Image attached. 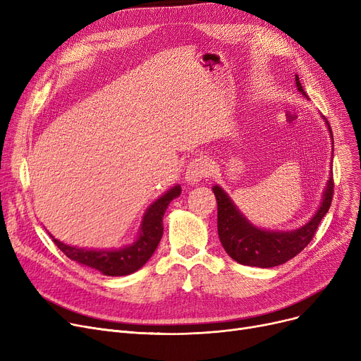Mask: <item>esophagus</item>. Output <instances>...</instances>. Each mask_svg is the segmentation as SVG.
Wrapping results in <instances>:
<instances>
[{
  "label": "esophagus",
  "instance_id": "34e87169",
  "mask_svg": "<svg viewBox=\"0 0 361 361\" xmlns=\"http://www.w3.org/2000/svg\"><path fill=\"white\" fill-rule=\"evenodd\" d=\"M211 174V165L203 158H195L190 164L187 165L185 169V183L188 185H196L203 178L209 177Z\"/></svg>",
  "mask_w": 361,
  "mask_h": 361
}]
</instances>
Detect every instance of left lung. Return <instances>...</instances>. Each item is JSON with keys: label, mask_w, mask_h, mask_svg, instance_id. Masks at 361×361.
Here are the masks:
<instances>
[{"label": "left lung", "mask_w": 361, "mask_h": 361, "mask_svg": "<svg viewBox=\"0 0 361 361\" xmlns=\"http://www.w3.org/2000/svg\"><path fill=\"white\" fill-rule=\"evenodd\" d=\"M295 85L298 92L302 93V97L309 98L307 93L302 90L297 74ZM325 123L329 128L334 146L331 126L326 120ZM212 192L215 193L218 202V235L225 252L235 262L245 264V267L274 268L297 256L312 241L322 218L326 215L331 207L334 196V180L331 171L325 192L322 195L319 209L314 212L309 222L291 231H269L259 228V226L253 225L240 212L233 199L226 195L221 185L215 184L212 187Z\"/></svg>", "instance_id": "left-lung-1"}]
</instances>
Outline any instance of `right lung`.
<instances>
[{"label":"right lung","mask_w":361,"mask_h":361,"mask_svg":"<svg viewBox=\"0 0 361 361\" xmlns=\"http://www.w3.org/2000/svg\"><path fill=\"white\" fill-rule=\"evenodd\" d=\"M181 195L180 184L171 187L152 203L142 219L137 238L121 249H82L66 244L55 237L51 238L68 259L99 271L106 276H124L139 271L157 250L164 233V214L171 200Z\"/></svg>","instance_id":"add662e5"}]
</instances>
